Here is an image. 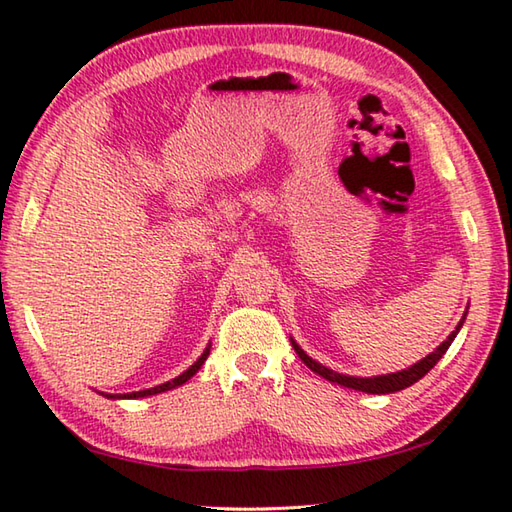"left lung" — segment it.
<instances>
[{"mask_svg": "<svg viewBox=\"0 0 512 512\" xmlns=\"http://www.w3.org/2000/svg\"><path fill=\"white\" fill-rule=\"evenodd\" d=\"M454 334L449 336V339L440 345V348H436V352H431L427 359H422L420 363H415V366L406 368V370H400V372H393V375H381V377H370V379H363V377H345V375H339V372L329 370L325 366H320V363L311 361L305 352H302L296 343H293V348H296V352L300 354V359L307 363V366L318 372L320 377H325L329 381H336V384L341 386H348V388H357V391H366V393H393V391H402V388L411 386L413 381H418L420 377L427 375V372L436 366V361L443 357L447 345L452 343Z\"/></svg>", "mask_w": 512, "mask_h": 512, "instance_id": "1", "label": "left lung"}]
</instances>
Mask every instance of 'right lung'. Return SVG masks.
Returning a JSON list of instances; mask_svg holds the SVG:
<instances>
[{"mask_svg":"<svg viewBox=\"0 0 512 512\" xmlns=\"http://www.w3.org/2000/svg\"><path fill=\"white\" fill-rule=\"evenodd\" d=\"M205 359H207V352L203 354L201 359H198L192 368H189L187 372H183V375L180 377H176V379H171V381H167V384H162V386H158V388H151V391H142V393H137V395H155V393H162V391H169V388H176V386H180V384H185L187 379H192L196 372H198V368L203 366L205 363ZM133 397H135V393H133Z\"/></svg>","mask_w":512,"mask_h":512,"instance_id":"add662e5","label":"right lung"}]
</instances>
